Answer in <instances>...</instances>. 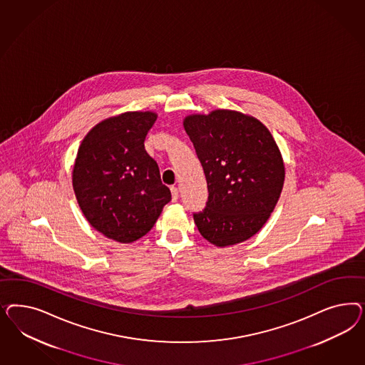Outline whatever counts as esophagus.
Instances as JSON below:
<instances>
[{"label": "esophagus", "mask_w": 365, "mask_h": 365, "mask_svg": "<svg viewBox=\"0 0 365 365\" xmlns=\"http://www.w3.org/2000/svg\"><path fill=\"white\" fill-rule=\"evenodd\" d=\"M171 195H173V202H177L178 198H179V190L175 186L171 187Z\"/></svg>", "instance_id": "34e87169"}]
</instances>
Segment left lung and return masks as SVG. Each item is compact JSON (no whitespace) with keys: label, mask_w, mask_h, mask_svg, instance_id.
Returning <instances> with one entry per match:
<instances>
[{"label":"left lung","mask_w":365,"mask_h":365,"mask_svg":"<svg viewBox=\"0 0 365 365\" xmlns=\"http://www.w3.org/2000/svg\"><path fill=\"white\" fill-rule=\"evenodd\" d=\"M207 182L206 207L194 212L200 235L225 247L262 229L284 187L285 166L276 140L253 116L230 110L183 120Z\"/></svg>","instance_id":"1"}]
</instances>
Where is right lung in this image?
<instances>
[{"label":"right lung","mask_w":365,"mask_h":365,"mask_svg":"<svg viewBox=\"0 0 365 365\" xmlns=\"http://www.w3.org/2000/svg\"><path fill=\"white\" fill-rule=\"evenodd\" d=\"M156 118L150 110L108 118L78 147L72 173L78 206L93 229L118 242L142 238L171 200L159 167L144 148Z\"/></svg>","instance_id":"add662e5"}]
</instances>
